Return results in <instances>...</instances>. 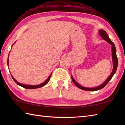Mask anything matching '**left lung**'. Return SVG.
<instances>
[{"instance_id":"obj_1","label":"left lung","mask_w":125,"mask_h":125,"mask_svg":"<svg viewBox=\"0 0 125 125\" xmlns=\"http://www.w3.org/2000/svg\"><path fill=\"white\" fill-rule=\"evenodd\" d=\"M99 34L101 36V37L103 39H104L108 43H109L111 46H112V60H113V70L112 72L111 73L110 76L108 77V78L105 81V82H104V83L96 87H94V88H88V87H83L81 85H80L79 84H78L77 82L74 80V79L73 77L71 76V79H72V81L73 82V83L75 84V85L78 87V88L81 89L82 90H85V91H97V90H100L103 89V87H104L109 82V81L111 80V78L113 77V75H115V73L116 69H117V67H118V58L117 56H116V48L115 47V45L114 44L113 42L111 40L110 38H108V36L107 35V34L106 32L103 30H99Z\"/></svg>"}]
</instances>
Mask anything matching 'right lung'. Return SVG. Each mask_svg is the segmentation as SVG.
<instances>
[{
	"instance_id": "add662e5",
	"label": "right lung",
	"mask_w": 125,
	"mask_h": 125,
	"mask_svg": "<svg viewBox=\"0 0 125 125\" xmlns=\"http://www.w3.org/2000/svg\"><path fill=\"white\" fill-rule=\"evenodd\" d=\"M7 65H9V58H8V60H7ZM51 75H52V73L50 74V76H49V77L48 78V79H47V80L45 81L44 82H43V83H42L41 84H39V85H25V84H21L20 83H19L18 82H17V81L15 80V79L13 78V77L11 75L12 77L13 78V80H14V81L16 83H17L18 85H20L21 86H22L23 87H24V88H26V89H37V88H39V87H41L42 86H44L45 85H46L48 83V82L50 80V77H51Z\"/></svg>"
}]
</instances>
